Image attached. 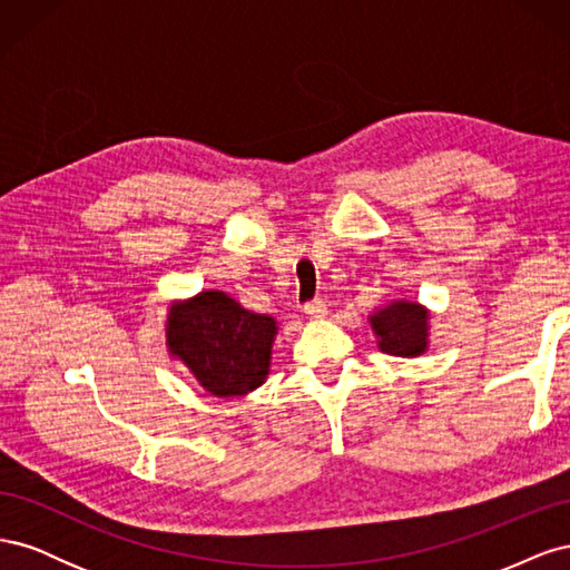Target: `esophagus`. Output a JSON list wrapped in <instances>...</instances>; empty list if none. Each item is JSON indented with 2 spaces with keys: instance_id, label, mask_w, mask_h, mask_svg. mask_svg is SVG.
<instances>
[{
  "instance_id": "obj_1",
  "label": "esophagus",
  "mask_w": 570,
  "mask_h": 570,
  "mask_svg": "<svg viewBox=\"0 0 570 570\" xmlns=\"http://www.w3.org/2000/svg\"><path fill=\"white\" fill-rule=\"evenodd\" d=\"M304 314H306L308 318L318 321V318H325V314H327V306H325V302L314 299V302H308V304L304 306Z\"/></svg>"
}]
</instances>
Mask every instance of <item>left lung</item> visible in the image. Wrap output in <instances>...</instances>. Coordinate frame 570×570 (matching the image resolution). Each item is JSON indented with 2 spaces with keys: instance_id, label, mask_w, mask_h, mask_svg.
<instances>
[{
  "instance_id": "8db88e82",
  "label": "left lung",
  "mask_w": 570,
  "mask_h": 570,
  "mask_svg": "<svg viewBox=\"0 0 570 570\" xmlns=\"http://www.w3.org/2000/svg\"><path fill=\"white\" fill-rule=\"evenodd\" d=\"M377 350L392 356H421L428 350L430 312L409 299H394L368 316Z\"/></svg>"
}]
</instances>
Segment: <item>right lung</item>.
I'll return each instance as SVG.
<instances>
[{"label":"right lung","mask_w":570,"mask_h":570,"mask_svg":"<svg viewBox=\"0 0 570 570\" xmlns=\"http://www.w3.org/2000/svg\"><path fill=\"white\" fill-rule=\"evenodd\" d=\"M278 323L220 289L168 306L166 347L214 396H245L264 385Z\"/></svg>","instance_id":"1"}]
</instances>
